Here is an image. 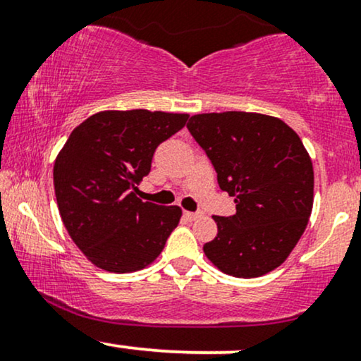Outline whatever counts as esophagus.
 Segmentation results:
<instances>
[{
  "instance_id": "obj_1",
  "label": "esophagus",
  "mask_w": 361,
  "mask_h": 361,
  "mask_svg": "<svg viewBox=\"0 0 361 361\" xmlns=\"http://www.w3.org/2000/svg\"><path fill=\"white\" fill-rule=\"evenodd\" d=\"M185 217L190 221H197L198 217H202V212H185Z\"/></svg>"
}]
</instances>
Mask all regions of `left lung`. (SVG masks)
<instances>
[{
  "instance_id": "left-lung-1",
  "label": "left lung",
  "mask_w": 361,
  "mask_h": 361,
  "mask_svg": "<svg viewBox=\"0 0 361 361\" xmlns=\"http://www.w3.org/2000/svg\"><path fill=\"white\" fill-rule=\"evenodd\" d=\"M186 127L235 202L234 215H214L219 233L205 256L238 279L275 270L312 212L314 169L300 137L283 120L247 111L193 115Z\"/></svg>"
}]
</instances>
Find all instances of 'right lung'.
<instances>
[{
	"label": "right lung",
	"mask_w": 361,
	"mask_h": 361,
	"mask_svg": "<svg viewBox=\"0 0 361 361\" xmlns=\"http://www.w3.org/2000/svg\"><path fill=\"white\" fill-rule=\"evenodd\" d=\"M188 115L106 110L91 115L66 140L54 163V190L69 235L94 267L137 271L163 251L181 209L142 202L137 185L161 142Z\"/></svg>",
	"instance_id": "obj_1"
}]
</instances>
